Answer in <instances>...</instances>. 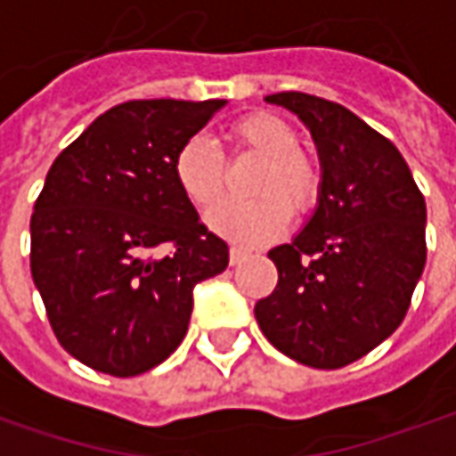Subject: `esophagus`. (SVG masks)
Listing matches in <instances>:
<instances>
[{"label": "esophagus", "instance_id": "esophagus-1", "mask_svg": "<svg viewBox=\"0 0 456 456\" xmlns=\"http://www.w3.org/2000/svg\"><path fill=\"white\" fill-rule=\"evenodd\" d=\"M248 257H249V255L242 248L229 249V263H232V265H242V263H245Z\"/></svg>", "mask_w": 456, "mask_h": 456}]
</instances>
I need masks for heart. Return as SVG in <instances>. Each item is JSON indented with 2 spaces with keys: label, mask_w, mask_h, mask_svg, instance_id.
I'll return each mask as SVG.
<instances>
[{
  "label": "heart",
  "mask_w": 456,
  "mask_h": 456,
  "mask_svg": "<svg viewBox=\"0 0 456 456\" xmlns=\"http://www.w3.org/2000/svg\"><path fill=\"white\" fill-rule=\"evenodd\" d=\"M234 150L263 158L255 173L249 201H222L208 211L207 222L219 237L242 248H257L275 240L296 214L316 204L322 173L316 160L298 148V134L275 114L255 111L227 129ZM173 181L193 207L207 208L224 193V158L207 137L186 140L173 158Z\"/></svg>",
  "instance_id": "1"
}]
</instances>
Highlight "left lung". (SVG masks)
I'll return each mask as SVG.
<instances>
[{
	"instance_id": "obj_1",
	"label": "left lung",
	"mask_w": 456,
	"mask_h": 456,
	"mask_svg": "<svg viewBox=\"0 0 456 456\" xmlns=\"http://www.w3.org/2000/svg\"><path fill=\"white\" fill-rule=\"evenodd\" d=\"M311 129L322 160L319 207L267 257L275 290L255 304L267 342L290 360L337 370L401 327L426 265V201L403 155L337 102L265 96Z\"/></svg>"
}]
</instances>
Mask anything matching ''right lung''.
<instances>
[{"mask_svg":"<svg viewBox=\"0 0 456 456\" xmlns=\"http://www.w3.org/2000/svg\"><path fill=\"white\" fill-rule=\"evenodd\" d=\"M224 99H134L96 117L50 166L30 219V270L61 346L132 378L189 331L193 286L229 248L173 181V158Z\"/></svg>","mask_w":456,"mask_h":456,"instance_id":"add662e5","label":"right lung"}]
</instances>
